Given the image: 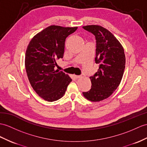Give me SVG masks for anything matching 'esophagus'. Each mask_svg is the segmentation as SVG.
<instances>
[{
    "mask_svg": "<svg viewBox=\"0 0 147 147\" xmlns=\"http://www.w3.org/2000/svg\"><path fill=\"white\" fill-rule=\"evenodd\" d=\"M74 77L76 78H79L81 77V76H76V75H75Z\"/></svg>",
    "mask_w": 147,
    "mask_h": 147,
    "instance_id": "esophagus-1",
    "label": "esophagus"
}]
</instances>
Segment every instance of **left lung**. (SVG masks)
<instances>
[{
  "mask_svg": "<svg viewBox=\"0 0 147 147\" xmlns=\"http://www.w3.org/2000/svg\"><path fill=\"white\" fill-rule=\"evenodd\" d=\"M83 28L95 35V61L99 64L98 71L90 77V90L83 92L88 100L99 102L113 94L120 83L125 67L124 50L116 37L106 28L92 25Z\"/></svg>",
  "mask_w": 147,
  "mask_h": 147,
  "instance_id": "1",
  "label": "left lung"
}]
</instances>
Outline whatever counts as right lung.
<instances>
[{
  "label": "right lung",
  "instance_id": "1",
  "mask_svg": "<svg viewBox=\"0 0 147 147\" xmlns=\"http://www.w3.org/2000/svg\"><path fill=\"white\" fill-rule=\"evenodd\" d=\"M77 27L51 26L39 32L28 44L25 66L28 80L35 92L48 102L65 94L71 78L62 71L55 70L56 60L62 59L66 38Z\"/></svg>",
  "mask_w": 147,
  "mask_h": 147
}]
</instances>
